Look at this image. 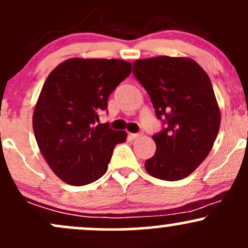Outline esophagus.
<instances>
[{
	"instance_id": "esophagus-1",
	"label": "esophagus",
	"mask_w": 248,
	"mask_h": 248,
	"mask_svg": "<svg viewBox=\"0 0 248 248\" xmlns=\"http://www.w3.org/2000/svg\"><path fill=\"white\" fill-rule=\"evenodd\" d=\"M141 135H142V133H133V134L131 133V137L133 138V139H139Z\"/></svg>"
}]
</instances>
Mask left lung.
<instances>
[{
	"mask_svg": "<svg viewBox=\"0 0 248 248\" xmlns=\"http://www.w3.org/2000/svg\"><path fill=\"white\" fill-rule=\"evenodd\" d=\"M133 74L165 124L152 137L157 150L146 160V171L163 181L186 178L209 155L220 129L209 77L194 59L168 56L138 59Z\"/></svg>",
	"mask_w": 248,
	"mask_h": 248,
	"instance_id": "1",
	"label": "left lung"
}]
</instances>
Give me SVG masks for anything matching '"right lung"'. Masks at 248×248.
<instances>
[{"label": "right lung", "instance_id": "1", "mask_svg": "<svg viewBox=\"0 0 248 248\" xmlns=\"http://www.w3.org/2000/svg\"><path fill=\"white\" fill-rule=\"evenodd\" d=\"M120 59L70 58L48 75L33 113V131L51 170L70 186H87L106 173L114 147L127 133L96 124L108 97L129 76Z\"/></svg>", "mask_w": 248, "mask_h": 248}]
</instances>
